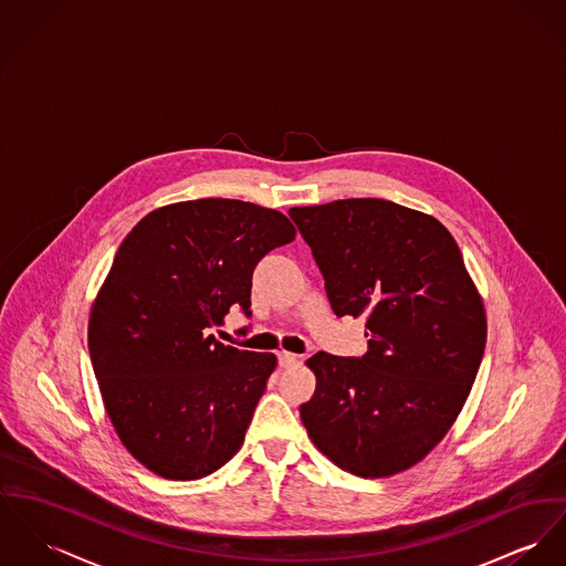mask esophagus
I'll use <instances>...</instances> for the list:
<instances>
[{"label": "esophagus", "instance_id": "1", "mask_svg": "<svg viewBox=\"0 0 566 566\" xmlns=\"http://www.w3.org/2000/svg\"><path fill=\"white\" fill-rule=\"evenodd\" d=\"M300 359H302L300 355L289 353V350H280V353H277V361H280L282 368H291V366H295Z\"/></svg>", "mask_w": 566, "mask_h": 566}]
</instances>
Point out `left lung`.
Here are the masks:
<instances>
[{
  "label": "left lung",
  "instance_id": "left-lung-1",
  "mask_svg": "<svg viewBox=\"0 0 566 566\" xmlns=\"http://www.w3.org/2000/svg\"><path fill=\"white\" fill-rule=\"evenodd\" d=\"M338 316L366 318L361 357L312 355L300 407L312 443L340 470L390 479L450 431L479 373L486 314L448 228L379 198L293 207Z\"/></svg>",
  "mask_w": 566,
  "mask_h": 566
}]
</instances>
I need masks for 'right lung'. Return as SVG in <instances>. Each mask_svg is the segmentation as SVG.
I'll return each instance as SVG.
<instances>
[{"label": "right lung", "instance_id": "right-lung-1", "mask_svg": "<svg viewBox=\"0 0 566 566\" xmlns=\"http://www.w3.org/2000/svg\"><path fill=\"white\" fill-rule=\"evenodd\" d=\"M295 234L280 211L202 198L150 211L118 248L87 348L116 436L153 474L205 479L243 446L277 357L209 329L250 312L254 266Z\"/></svg>", "mask_w": 566, "mask_h": 566}]
</instances>
